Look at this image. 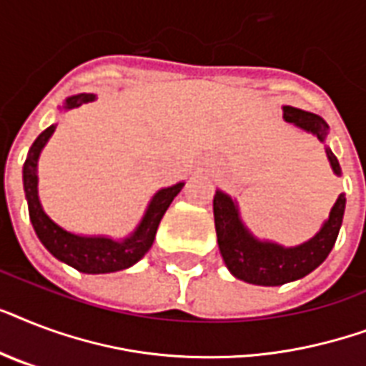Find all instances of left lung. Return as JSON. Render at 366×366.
Masks as SVG:
<instances>
[{
    "label": "left lung",
    "mask_w": 366,
    "mask_h": 366,
    "mask_svg": "<svg viewBox=\"0 0 366 366\" xmlns=\"http://www.w3.org/2000/svg\"><path fill=\"white\" fill-rule=\"evenodd\" d=\"M283 117L289 123L313 132L321 142H325L329 125L321 116L298 110L292 106H285ZM327 157L332 165V171L340 174V163L329 148H327ZM344 209H346V195L340 194L330 211L329 220L313 239L300 247L283 249L275 243H260L254 239L241 224L237 207L228 195L217 192L212 199L218 247L226 266L241 281L262 285V287H277L313 272L335 247L344 218Z\"/></svg>",
    "instance_id": "obj_1"
}]
</instances>
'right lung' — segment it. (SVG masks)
Returning a JSON list of instances; mask_svg holds the SVG:
<instances>
[{
    "label": "right lung",
    "mask_w": 366,
    "mask_h": 366,
    "mask_svg": "<svg viewBox=\"0 0 366 366\" xmlns=\"http://www.w3.org/2000/svg\"><path fill=\"white\" fill-rule=\"evenodd\" d=\"M94 100V94L81 93L76 97H70L66 100L64 108H77ZM54 125L47 127L45 131L36 138L31 144L28 157L24 161L22 169V178H24L26 201H28V212H30L31 226L36 229V235L43 243V247L60 262L68 266L76 267L77 272L83 273H110L119 272L125 267L137 264L146 252L149 250L155 239V232L159 226L161 218L177 197L178 192L182 189L184 184H177L171 188L161 189L155 194V197L149 203L148 211L144 214L142 222L138 229L129 237V239L117 243V241L106 239V237H79V235L68 234L62 228H59L51 218L43 212L39 199H37V174L36 165L39 152L53 134Z\"/></svg>",
    "instance_id": "add662e5"
}]
</instances>
